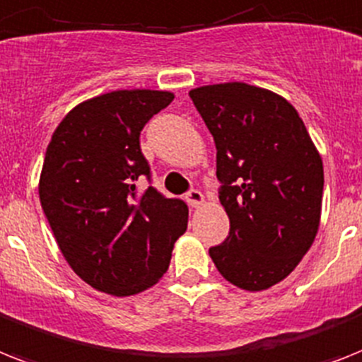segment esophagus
Returning a JSON list of instances; mask_svg holds the SVG:
<instances>
[{"label": "esophagus", "instance_id": "34e87169", "mask_svg": "<svg viewBox=\"0 0 362 362\" xmlns=\"http://www.w3.org/2000/svg\"><path fill=\"white\" fill-rule=\"evenodd\" d=\"M186 201L189 206L197 208V206H201L202 202H204V195H202L199 189H191L186 193Z\"/></svg>", "mask_w": 362, "mask_h": 362}]
</instances>
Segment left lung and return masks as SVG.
Returning <instances> with one entry per match:
<instances>
[{"label":"left lung","instance_id":"obj_1","mask_svg":"<svg viewBox=\"0 0 362 362\" xmlns=\"http://www.w3.org/2000/svg\"><path fill=\"white\" fill-rule=\"evenodd\" d=\"M189 96L216 141L219 201L230 219L211 260L234 286L267 290L296 269L318 234L322 156L296 107L273 90L228 81Z\"/></svg>","mask_w":362,"mask_h":362}]
</instances>
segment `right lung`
Masks as SVG:
<instances>
[{"label":"right lung","mask_w":362,"mask_h":362,"mask_svg":"<svg viewBox=\"0 0 362 362\" xmlns=\"http://www.w3.org/2000/svg\"><path fill=\"white\" fill-rule=\"evenodd\" d=\"M173 98L124 89L85 100L59 122L44 156L38 197L64 260L117 298L154 286L187 228L186 202L135 187L151 178L141 130Z\"/></svg>","instance_id":"right-lung-1"}]
</instances>
